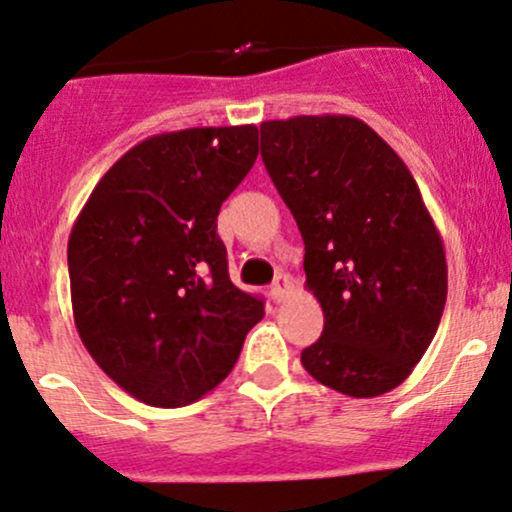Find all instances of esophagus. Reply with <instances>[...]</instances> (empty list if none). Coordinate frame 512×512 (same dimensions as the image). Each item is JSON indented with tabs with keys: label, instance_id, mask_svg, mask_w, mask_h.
<instances>
[{
	"label": "esophagus",
	"instance_id": "esophagus-1",
	"mask_svg": "<svg viewBox=\"0 0 512 512\" xmlns=\"http://www.w3.org/2000/svg\"><path fill=\"white\" fill-rule=\"evenodd\" d=\"M290 290H293V280L285 276V273H280V276L273 280V285H271L273 302H283L290 295Z\"/></svg>",
	"mask_w": 512,
	"mask_h": 512
}]
</instances>
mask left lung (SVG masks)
Segmentation results:
<instances>
[{
  "label": "left lung",
  "mask_w": 512,
  "mask_h": 512,
  "mask_svg": "<svg viewBox=\"0 0 512 512\" xmlns=\"http://www.w3.org/2000/svg\"><path fill=\"white\" fill-rule=\"evenodd\" d=\"M261 158L298 222L305 285L324 312L302 366L351 398L398 388L447 302L442 236L408 166L344 114L263 122Z\"/></svg>",
  "instance_id": "1"
}]
</instances>
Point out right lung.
<instances>
[{
	"label": "right lung",
	"instance_id": "add662e5",
	"mask_svg": "<svg viewBox=\"0 0 512 512\" xmlns=\"http://www.w3.org/2000/svg\"><path fill=\"white\" fill-rule=\"evenodd\" d=\"M258 156V129L202 126L126 151L70 232L75 327L97 366L153 408L217 388L261 322L263 300L229 280L222 202Z\"/></svg>",
	"mask_w": 512,
	"mask_h": 512
}]
</instances>
